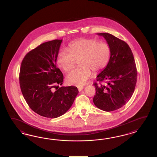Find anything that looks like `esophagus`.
Listing matches in <instances>:
<instances>
[{
  "label": "esophagus",
  "mask_w": 157,
  "mask_h": 157,
  "mask_svg": "<svg viewBox=\"0 0 157 157\" xmlns=\"http://www.w3.org/2000/svg\"><path fill=\"white\" fill-rule=\"evenodd\" d=\"M78 89L79 91H81L83 90V87H78Z\"/></svg>",
  "instance_id": "esophagus-1"
}]
</instances>
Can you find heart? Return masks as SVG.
I'll use <instances>...</instances> for the list:
<instances>
[{"label": "heart", "instance_id": "1", "mask_svg": "<svg viewBox=\"0 0 157 157\" xmlns=\"http://www.w3.org/2000/svg\"><path fill=\"white\" fill-rule=\"evenodd\" d=\"M69 52L62 49L57 55V65L64 71H70L78 61L79 67L72 70L66 77L68 84L82 86L94 72L104 69L109 62L111 49L107 43L94 39L82 38L71 43Z\"/></svg>", "mask_w": 157, "mask_h": 157}]
</instances>
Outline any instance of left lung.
I'll list each match as a JSON object with an SVG mask.
<instances>
[{"mask_svg":"<svg viewBox=\"0 0 157 157\" xmlns=\"http://www.w3.org/2000/svg\"><path fill=\"white\" fill-rule=\"evenodd\" d=\"M98 35L106 40L111 55L106 68L97 76L98 84H93L96 91L93 102L100 109L110 112L119 109L131 98L136 84L137 70L127 43L109 33Z\"/></svg>","mask_w":157,"mask_h":157,"instance_id":"obj_1","label":"left lung"}]
</instances>
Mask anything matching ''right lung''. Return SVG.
<instances>
[{
    "label": "right lung",
    "mask_w": 157,
    "mask_h": 157,
    "mask_svg": "<svg viewBox=\"0 0 157 157\" xmlns=\"http://www.w3.org/2000/svg\"><path fill=\"white\" fill-rule=\"evenodd\" d=\"M62 42V40L48 41L29 52L19 72L21 90L29 106L39 115L51 119L64 114L79 93L75 86L52 90L63 82V75L56 65Z\"/></svg>",
    "instance_id": "add662e5"
}]
</instances>
